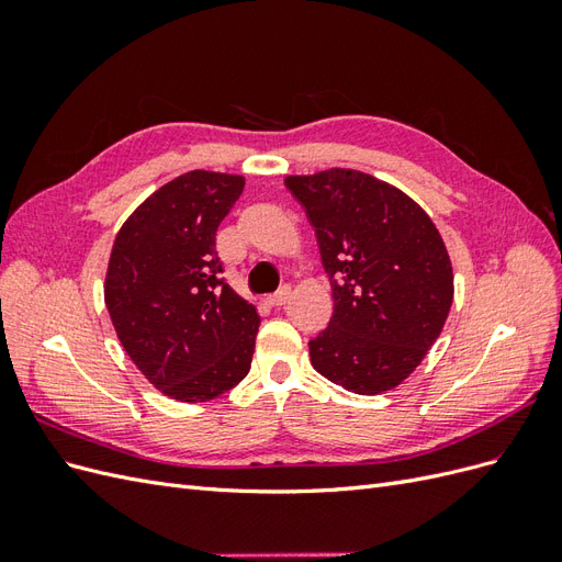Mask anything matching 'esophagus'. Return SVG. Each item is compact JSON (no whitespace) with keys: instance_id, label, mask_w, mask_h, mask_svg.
Returning <instances> with one entry per match:
<instances>
[{"instance_id":"1","label":"esophagus","mask_w":562,"mask_h":562,"mask_svg":"<svg viewBox=\"0 0 562 562\" xmlns=\"http://www.w3.org/2000/svg\"><path fill=\"white\" fill-rule=\"evenodd\" d=\"M288 300H291V288H288V285H283L279 293H274V295H269V297H267L265 302L269 304V307H283V304H285Z\"/></svg>"}]
</instances>
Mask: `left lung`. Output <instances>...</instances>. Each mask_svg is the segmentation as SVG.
Returning a JSON list of instances; mask_svg holds the SVG:
<instances>
[{"label": "left lung", "instance_id": "1", "mask_svg": "<svg viewBox=\"0 0 562 562\" xmlns=\"http://www.w3.org/2000/svg\"><path fill=\"white\" fill-rule=\"evenodd\" d=\"M283 182L316 232L333 288V318L310 342L314 370L363 396L398 386L452 307L443 236L415 199L363 171L328 168Z\"/></svg>", "mask_w": 562, "mask_h": 562}]
</instances>
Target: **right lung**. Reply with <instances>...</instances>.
<instances>
[{
  "instance_id": "1",
  "label": "right lung",
  "mask_w": 562,
  "mask_h": 562,
  "mask_svg": "<svg viewBox=\"0 0 562 562\" xmlns=\"http://www.w3.org/2000/svg\"><path fill=\"white\" fill-rule=\"evenodd\" d=\"M246 178L190 171L166 182L116 232L105 304L128 359L164 396L203 403L250 370L260 316L220 279L215 232Z\"/></svg>"
}]
</instances>
